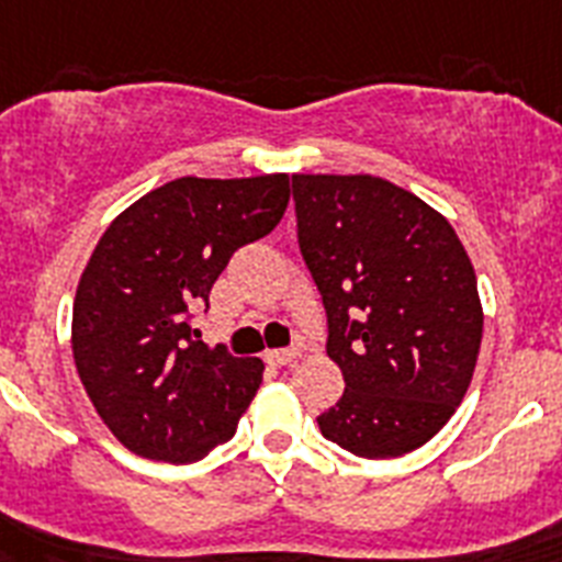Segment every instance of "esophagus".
<instances>
[{
    "mask_svg": "<svg viewBox=\"0 0 562 562\" xmlns=\"http://www.w3.org/2000/svg\"><path fill=\"white\" fill-rule=\"evenodd\" d=\"M299 356V350H270L263 359L270 361V364H276V368H286V364H295Z\"/></svg>",
    "mask_w": 562,
    "mask_h": 562,
    "instance_id": "34e87169",
    "label": "esophagus"
}]
</instances>
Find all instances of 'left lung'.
<instances>
[{
    "label": "left lung",
    "instance_id": "left-lung-1",
    "mask_svg": "<svg viewBox=\"0 0 562 562\" xmlns=\"http://www.w3.org/2000/svg\"><path fill=\"white\" fill-rule=\"evenodd\" d=\"M299 247L327 310L345 393L318 416L368 459L437 437L465 396L482 341L476 276L437 209L373 175H292Z\"/></svg>",
    "mask_w": 562,
    "mask_h": 562
}]
</instances>
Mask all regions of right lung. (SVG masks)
<instances>
[{
	"label": "right lung",
	"mask_w": 562,
	"mask_h": 562,
	"mask_svg": "<svg viewBox=\"0 0 562 562\" xmlns=\"http://www.w3.org/2000/svg\"><path fill=\"white\" fill-rule=\"evenodd\" d=\"M286 203V175L178 178L103 232L74 299V364L132 453L183 465L232 439L263 361L201 341L192 310H209L232 252L270 235Z\"/></svg>",
	"instance_id": "obj_1"
}]
</instances>
